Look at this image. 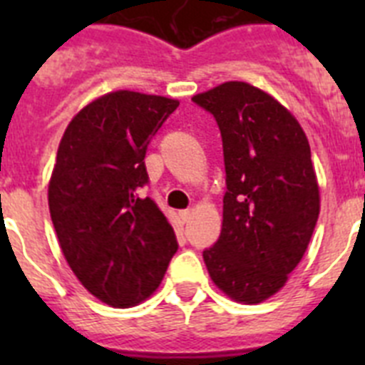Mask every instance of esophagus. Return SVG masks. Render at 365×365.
<instances>
[{"label":"esophagus","instance_id":"obj_1","mask_svg":"<svg viewBox=\"0 0 365 365\" xmlns=\"http://www.w3.org/2000/svg\"><path fill=\"white\" fill-rule=\"evenodd\" d=\"M192 214L193 212L192 210H182V212H179V215H180V219H182V221H188L190 217H192Z\"/></svg>","mask_w":365,"mask_h":365}]
</instances>
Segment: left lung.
Masks as SVG:
<instances>
[{
	"instance_id": "8db88e82",
	"label": "left lung",
	"mask_w": 365,
	"mask_h": 365,
	"mask_svg": "<svg viewBox=\"0 0 365 365\" xmlns=\"http://www.w3.org/2000/svg\"><path fill=\"white\" fill-rule=\"evenodd\" d=\"M192 100L217 120L227 172L221 235L202 259L228 298L265 302L298 267L320 214L307 135L285 106L247 82Z\"/></svg>"
}]
</instances>
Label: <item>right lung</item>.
I'll list each match as a JSON object with an SVG mask.
<instances>
[{
	"label": "right lung",
	"instance_id": "right-lung-1",
	"mask_svg": "<svg viewBox=\"0 0 365 365\" xmlns=\"http://www.w3.org/2000/svg\"><path fill=\"white\" fill-rule=\"evenodd\" d=\"M179 100L111 91L83 106L63 131L49 180V212L67 265L100 302L150 298L177 252L172 225L150 197L148 144Z\"/></svg>",
	"mask_w": 365,
	"mask_h": 365
}]
</instances>
